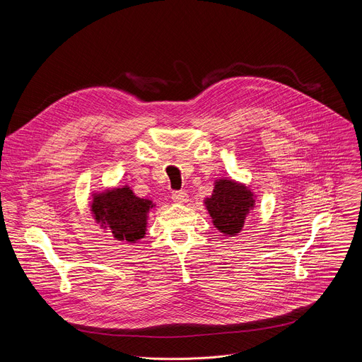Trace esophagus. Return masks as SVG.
<instances>
[{"label": "esophagus", "mask_w": 362, "mask_h": 362, "mask_svg": "<svg viewBox=\"0 0 362 362\" xmlns=\"http://www.w3.org/2000/svg\"><path fill=\"white\" fill-rule=\"evenodd\" d=\"M172 199H173V202L183 204V203H186V202H187L189 196H187V193H186V192L179 190V192H173V193H172Z\"/></svg>", "instance_id": "esophagus-1"}]
</instances>
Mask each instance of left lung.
I'll return each mask as SVG.
<instances>
[{
	"label": "left lung",
	"mask_w": 362,
	"mask_h": 362,
	"mask_svg": "<svg viewBox=\"0 0 362 362\" xmlns=\"http://www.w3.org/2000/svg\"><path fill=\"white\" fill-rule=\"evenodd\" d=\"M255 203L256 196L246 185L226 177L218 179L212 196L204 199L212 223L229 238L240 233Z\"/></svg>",
	"instance_id": "1"
}]
</instances>
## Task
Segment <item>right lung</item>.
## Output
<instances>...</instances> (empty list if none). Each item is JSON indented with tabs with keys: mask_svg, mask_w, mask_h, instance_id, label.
<instances>
[{
	"mask_svg": "<svg viewBox=\"0 0 362 362\" xmlns=\"http://www.w3.org/2000/svg\"><path fill=\"white\" fill-rule=\"evenodd\" d=\"M91 196L90 211L101 229L120 242L136 243L144 238L148 214L156 206L150 199L137 197L127 185Z\"/></svg>",
	"mask_w": 362,
	"mask_h": 362,
	"instance_id": "1",
	"label": "right lung"
}]
</instances>
